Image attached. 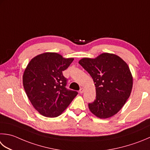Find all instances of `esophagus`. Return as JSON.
I'll use <instances>...</instances> for the list:
<instances>
[{"label":"esophagus","instance_id":"obj_1","mask_svg":"<svg viewBox=\"0 0 150 150\" xmlns=\"http://www.w3.org/2000/svg\"><path fill=\"white\" fill-rule=\"evenodd\" d=\"M84 92V89L83 88H81L80 90H79V93H83Z\"/></svg>","mask_w":150,"mask_h":150}]
</instances>
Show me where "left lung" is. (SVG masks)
<instances>
[{"label":"left lung","mask_w":150,"mask_h":150,"mask_svg":"<svg viewBox=\"0 0 150 150\" xmlns=\"http://www.w3.org/2000/svg\"><path fill=\"white\" fill-rule=\"evenodd\" d=\"M79 63L95 83L96 99L88 103L90 112L101 119L115 115L129 98L133 88V76L127 63L108 52L95 58H83Z\"/></svg>","instance_id":"8db88e82"}]
</instances>
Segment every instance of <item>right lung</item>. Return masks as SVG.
Masks as SVG:
<instances>
[{"label":"right lung","mask_w":150,"mask_h":150,"mask_svg":"<svg viewBox=\"0 0 150 150\" xmlns=\"http://www.w3.org/2000/svg\"><path fill=\"white\" fill-rule=\"evenodd\" d=\"M73 60L56 52H45L28 64L23 75V87L32 106L42 115H60L78 94L66 88L67 79L62 74Z\"/></svg>","instance_id":"add662e5"}]
</instances>
